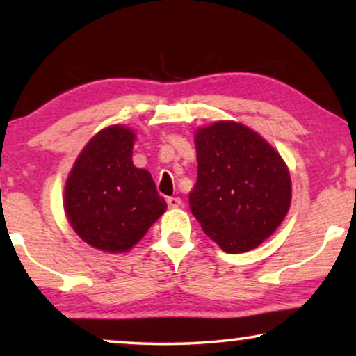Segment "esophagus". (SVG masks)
<instances>
[{
    "mask_svg": "<svg viewBox=\"0 0 356 356\" xmlns=\"http://www.w3.org/2000/svg\"><path fill=\"white\" fill-rule=\"evenodd\" d=\"M167 204H168L170 209H178V207H181L183 202H181V199H179V197H168Z\"/></svg>",
    "mask_w": 356,
    "mask_h": 356,
    "instance_id": "1",
    "label": "esophagus"
}]
</instances>
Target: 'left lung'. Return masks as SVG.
I'll return each instance as SVG.
<instances>
[{
    "instance_id": "8db88e82",
    "label": "left lung",
    "mask_w": 356,
    "mask_h": 356,
    "mask_svg": "<svg viewBox=\"0 0 356 356\" xmlns=\"http://www.w3.org/2000/svg\"><path fill=\"white\" fill-rule=\"evenodd\" d=\"M197 183L189 209L225 252L254 250L284 222L291 201L290 172L256 131L217 121L194 136Z\"/></svg>"
}]
</instances>
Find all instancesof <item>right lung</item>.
<instances>
[{"mask_svg":"<svg viewBox=\"0 0 356 356\" xmlns=\"http://www.w3.org/2000/svg\"><path fill=\"white\" fill-rule=\"evenodd\" d=\"M136 134L123 124L99 131L77 155L65 184L72 230L97 250L126 252L167 211L147 170L134 167Z\"/></svg>","mask_w":356,"mask_h":356,"instance_id":"obj_1","label":"right lung"}]
</instances>
